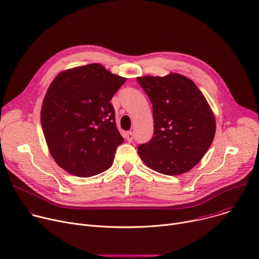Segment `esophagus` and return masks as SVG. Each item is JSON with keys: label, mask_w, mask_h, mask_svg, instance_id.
<instances>
[{"label": "esophagus", "mask_w": 259, "mask_h": 259, "mask_svg": "<svg viewBox=\"0 0 259 259\" xmlns=\"http://www.w3.org/2000/svg\"><path fill=\"white\" fill-rule=\"evenodd\" d=\"M126 138H127V140H128L129 143H131L132 140H133V133H132L131 131L127 132V134H126Z\"/></svg>", "instance_id": "34e87169"}]
</instances>
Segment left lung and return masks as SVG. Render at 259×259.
Returning <instances> with one entry per match:
<instances>
[{
    "instance_id": "1",
    "label": "left lung",
    "mask_w": 259,
    "mask_h": 259,
    "mask_svg": "<svg viewBox=\"0 0 259 259\" xmlns=\"http://www.w3.org/2000/svg\"><path fill=\"white\" fill-rule=\"evenodd\" d=\"M153 105L154 136L138 147L151 169L167 176L191 170L213 142L216 120L203 94L179 73L136 78Z\"/></svg>"
}]
</instances>
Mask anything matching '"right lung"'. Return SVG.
I'll return each instance as SVG.
<instances>
[{"mask_svg": "<svg viewBox=\"0 0 259 259\" xmlns=\"http://www.w3.org/2000/svg\"><path fill=\"white\" fill-rule=\"evenodd\" d=\"M125 81L93 63L64 70L50 84L41 125L52 157L67 172L88 178L111 166L124 139L110 100Z\"/></svg>", "mask_w": 259, "mask_h": 259, "instance_id": "add662e5", "label": "right lung"}]
</instances>
